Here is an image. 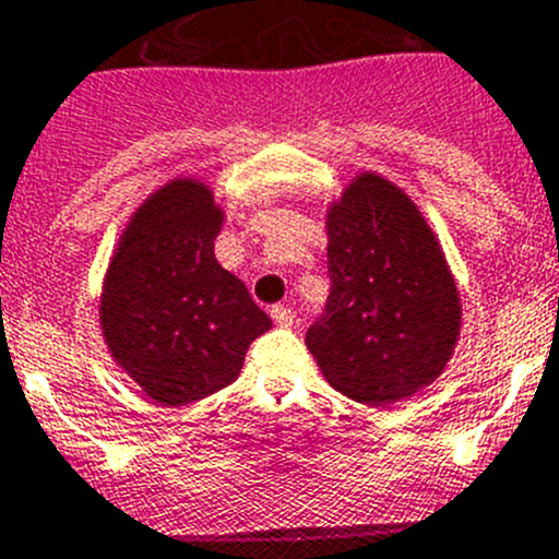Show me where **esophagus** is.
Instances as JSON below:
<instances>
[{
    "mask_svg": "<svg viewBox=\"0 0 559 559\" xmlns=\"http://www.w3.org/2000/svg\"><path fill=\"white\" fill-rule=\"evenodd\" d=\"M271 318H274L276 326H290V323L296 321L294 310H290V307H285V305H274V307H271Z\"/></svg>",
    "mask_w": 559,
    "mask_h": 559,
    "instance_id": "esophagus-1",
    "label": "esophagus"
}]
</instances>
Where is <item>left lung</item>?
Returning a JSON list of instances; mask_svg holds the SVG:
<instances>
[{
	"label": "left lung",
	"instance_id": "1",
	"mask_svg": "<svg viewBox=\"0 0 559 559\" xmlns=\"http://www.w3.org/2000/svg\"><path fill=\"white\" fill-rule=\"evenodd\" d=\"M329 301L307 348L329 384L365 406L412 397L442 373L461 301L417 205L379 175H359L326 216Z\"/></svg>",
	"mask_w": 559,
	"mask_h": 559
}]
</instances>
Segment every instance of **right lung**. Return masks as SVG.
Here are the masks:
<instances>
[{"label": "right lung", "instance_id": "add662e5", "mask_svg": "<svg viewBox=\"0 0 559 559\" xmlns=\"http://www.w3.org/2000/svg\"><path fill=\"white\" fill-rule=\"evenodd\" d=\"M222 211L211 189L173 180L126 227L100 296L117 365L164 406L214 395L238 376L271 318L214 258Z\"/></svg>", "mask_w": 559, "mask_h": 559}]
</instances>
